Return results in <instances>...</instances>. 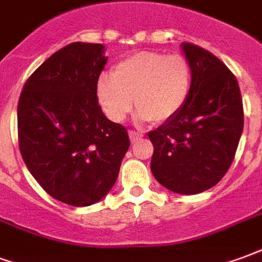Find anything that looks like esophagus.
<instances>
[{"label": "esophagus", "mask_w": 262, "mask_h": 262, "mask_svg": "<svg viewBox=\"0 0 262 262\" xmlns=\"http://www.w3.org/2000/svg\"><path fill=\"white\" fill-rule=\"evenodd\" d=\"M128 135H129V139H131V142H137L139 138H142V137H144V134L138 133V131H135V129H129Z\"/></svg>", "instance_id": "esophagus-1"}]
</instances>
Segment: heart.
<instances>
[{"instance_id": "b5f03b06", "label": "heart", "mask_w": 262, "mask_h": 262, "mask_svg": "<svg viewBox=\"0 0 262 262\" xmlns=\"http://www.w3.org/2000/svg\"><path fill=\"white\" fill-rule=\"evenodd\" d=\"M191 86L192 68L186 55L139 51L120 61L112 76L99 79L97 97L114 121L127 117L134 99L139 117L160 124L184 108Z\"/></svg>"}]
</instances>
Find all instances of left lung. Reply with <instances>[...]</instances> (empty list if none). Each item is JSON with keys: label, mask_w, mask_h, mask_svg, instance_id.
Segmentation results:
<instances>
[{"label": "left lung", "mask_w": 262, "mask_h": 262, "mask_svg": "<svg viewBox=\"0 0 262 262\" xmlns=\"http://www.w3.org/2000/svg\"><path fill=\"white\" fill-rule=\"evenodd\" d=\"M192 68L186 106L149 133L150 170L170 191L198 194L211 188L232 165L243 133L238 82L222 61L205 49L183 43Z\"/></svg>", "instance_id": "left-lung-1"}]
</instances>
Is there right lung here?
I'll list each match as a JSON object with an SVG mask.
<instances>
[{"mask_svg":"<svg viewBox=\"0 0 262 262\" xmlns=\"http://www.w3.org/2000/svg\"><path fill=\"white\" fill-rule=\"evenodd\" d=\"M103 45L75 41L49 57L25 82L18 102L24 162L49 195L72 205L100 201L129 148L127 128L97 102L107 57Z\"/></svg>","mask_w":262,"mask_h":262,"instance_id":"right-lung-1","label":"right lung"}]
</instances>
